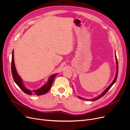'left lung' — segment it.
Returning a JSON list of instances; mask_svg holds the SVG:
<instances>
[{"mask_svg": "<svg viewBox=\"0 0 130 130\" xmlns=\"http://www.w3.org/2000/svg\"><path fill=\"white\" fill-rule=\"evenodd\" d=\"M115 58H116V60H117V73H116V75H115V78H114V80H113V81L112 82V83L109 85L108 86V87L106 88V89L100 95H99V96H98V97H96V98H94V99H92V100H90V101H96V100H99V99H100V98H101L102 96H103L107 92V91L110 89L111 88V87L113 86V85L115 83V82H116V80H117V77H118V60H117V56H116V54H115ZM78 98H79V99H83V100H87L86 99H83V98H80V97H79V96H78Z\"/></svg>", "mask_w": 130, "mask_h": 130, "instance_id": "left-lung-1", "label": "left lung"}]
</instances>
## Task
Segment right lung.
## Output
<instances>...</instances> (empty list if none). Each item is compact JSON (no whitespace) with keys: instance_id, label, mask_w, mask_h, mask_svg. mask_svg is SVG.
Masks as SVG:
<instances>
[{"instance_id":"1","label":"right lung","mask_w":130,"mask_h":130,"mask_svg":"<svg viewBox=\"0 0 130 130\" xmlns=\"http://www.w3.org/2000/svg\"><path fill=\"white\" fill-rule=\"evenodd\" d=\"M11 73H12V75L13 78V80H14L15 82L16 83V84L19 86V87L21 89L24 93H25L27 94L28 95H43L46 94V93L48 92V91H49V90L51 89V88L52 87V83L53 82V80L55 78V77H56L57 74H53V75H52L48 80L47 83L44 85L42 87H40V88L38 90H33V91H30L24 85V84L23 83L22 79L20 77L19 75L18 74L16 69V67L15 65V63H14V58H13V50L12 51V59H11Z\"/></svg>"}]
</instances>
